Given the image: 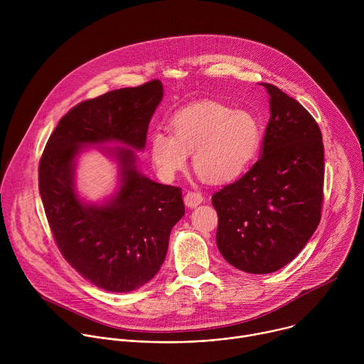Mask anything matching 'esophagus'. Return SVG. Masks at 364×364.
Returning a JSON list of instances; mask_svg holds the SVG:
<instances>
[{"label": "esophagus", "mask_w": 364, "mask_h": 364, "mask_svg": "<svg viewBox=\"0 0 364 364\" xmlns=\"http://www.w3.org/2000/svg\"><path fill=\"white\" fill-rule=\"evenodd\" d=\"M201 201H203V196L200 193L188 191L184 196V203H186L187 207H190V209H193V207H197L198 204H201Z\"/></svg>", "instance_id": "obj_1"}]
</instances>
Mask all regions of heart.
Wrapping results in <instances>:
<instances>
[{
  "label": "heart",
  "mask_w": 364,
  "mask_h": 364,
  "mask_svg": "<svg viewBox=\"0 0 364 364\" xmlns=\"http://www.w3.org/2000/svg\"><path fill=\"white\" fill-rule=\"evenodd\" d=\"M170 127L173 134L155 131L149 138L152 163L167 180L186 168L193 152V166L205 180L232 181L255 161L262 142V124L252 112L212 100L177 111Z\"/></svg>",
  "instance_id": "heart-1"
}]
</instances>
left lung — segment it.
Returning <instances> with one entry per match:
<instances>
[{"label": "left lung", "mask_w": 364, "mask_h": 364, "mask_svg": "<svg viewBox=\"0 0 364 364\" xmlns=\"http://www.w3.org/2000/svg\"><path fill=\"white\" fill-rule=\"evenodd\" d=\"M261 157L233 184L213 194L216 243L226 261L247 274H271L314 235L323 204L321 131L299 102L274 85Z\"/></svg>", "instance_id": "obj_1"}]
</instances>
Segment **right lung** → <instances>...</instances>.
Returning <instances> with one entry per match:
<instances>
[{"label":"right lung","instance_id":"1","mask_svg":"<svg viewBox=\"0 0 364 364\" xmlns=\"http://www.w3.org/2000/svg\"><path fill=\"white\" fill-rule=\"evenodd\" d=\"M163 96V83L151 80L79 103L60 119L40 160L38 190L62 255L109 292H131L154 278L186 212L180 187L152 181L136 164L135 151L145 148ZM90 146L119 166V187L100 203L83 200L75 187L77 159Z\"/></svg>","mask_w":364,"mask_h":364}]
</instances>
